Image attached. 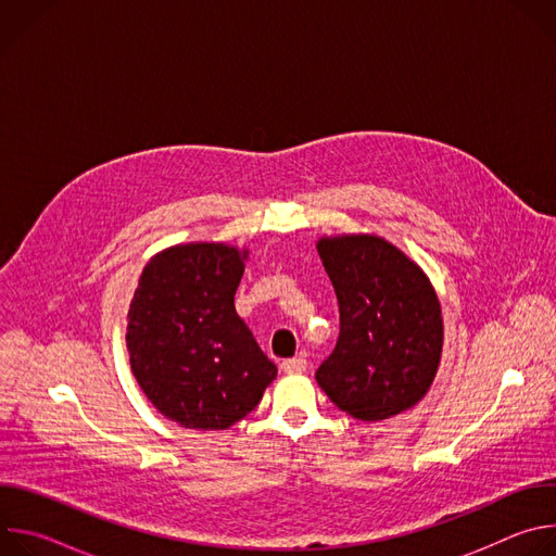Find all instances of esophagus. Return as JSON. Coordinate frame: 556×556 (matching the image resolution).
Segmentation results:
<instances>
[{
  "label": "esophagus",
  "instance_id": "obj_1",
  "mask_svg": "<svg viewBox=\"0 0 556 556\" xmlns=\"http://www.w3.org/2000/svg\"><path fill=\"white\" fill-rule=\"evenodd\" d=\"M281 369H283L286 374H301V371L307 369V361H305V358H299V356L286 358V361H281Z\"/></svg>",
  "mask_w": 556,
  "mask_h": 556
}]
</instances>
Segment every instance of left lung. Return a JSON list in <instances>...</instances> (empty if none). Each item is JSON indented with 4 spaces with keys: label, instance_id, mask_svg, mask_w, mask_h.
I'll use <instances>...</instances> for the list:
<instances>
[{
    "label": "left lung",
    "instance_id": "left-lung-1",
    "mask_svg": "<svg viewBox=\"0 0 556 556\" xmlns=\"http://www.w3.org/2000/svg\"><path fill=\"white\" fill-rule=\"evenodd\" d=\"M316 249L341 314L337 348L316 369V382L356 420L414 407L442 354V309L429 279L382 237H324Z\"/></svg>",
    "mask_w": 556,
    "mask_h": 556
}]
</instances>
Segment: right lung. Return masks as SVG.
Segmentation results:
<instances>
[{
  "label": "right lung",
  "mask_w": 556,
  "mask_h": 556,
  "mask_svg": "<svg viewBox=\"0 0 556 556\" xmlns=\"http://www.w3.org/2000/svg\"><path fill=\"white\" fill-rule=\"evenodd\" d=\"M247 251L187 244L155 255L127 314L131 371L151 405L187 429L249 416L277 367L235 312Z\"/></svg>",
  "instance_id": "right-lung-1"
}]
</instances>
